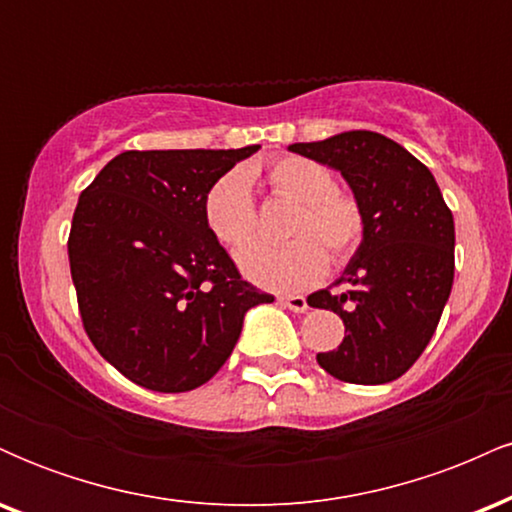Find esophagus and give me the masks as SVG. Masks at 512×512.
Returning <instances> with one entry per match:
<instances>
[{
	"label": "esophagus",
	"instance_id": "esophagus-1",
	"mask_svg": "<svg viewBox=\"0 0 512 512\" xmlns=\"http://www.w3.org/2000/svg\"><path fill=\"white\" fill-rule=\"evenodd\" d=\"M279 303L284 305V308L293 310V313H305V310H308V301H305L303 296H286V298H279Z\"/></svg>",
	"mask_w": 512,
	"mask_h": 512
}]
</instances>
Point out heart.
Returning a JSON list of instances; mask_svg holds the SVG:
<instances>
[{
    "instance_id": "1",
    "label": "heart",
    "mask_w": 512,
    "mask_h": 512,
    "mask_svg": "<svg viewBox=\"0 0 512 512\" xmlns=\"http://www.w3.org/2000/svg\"><path fill=\"white\" fill-rule=\"evenodd\" d=\"M267 182L279 197L298 204L286 243L255 240L238 255L240 272L257 286L296 291L315 284L327 267L354 255L363 238V211L339 190L332 170L305 156H281L267 166ZM204 223L226 248L248 243L257 228L250 180L245 170L223 173L204 195Z\"/></svg>"
}]
</instances>
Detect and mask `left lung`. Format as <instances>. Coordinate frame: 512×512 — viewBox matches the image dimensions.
I'll list each match as a JSON object with an SVG mask.
<instances>
[{
  "label": "left lung",
  "instance_id": "8db88e82",
  "mask_svg": "<svg viewBox=\"0 0 512 512\" xmlns=\"http://www.w3.org/2000/svg\"><path fill=\"white\" fill-rule=\"evenodd\" d=\"M289 151L330 166L349 182L363 211V238L334 284L313 293V308L344 320L342 344L317 363L337 380L383 385L424 354L450 298L455 221L433 173L404 146L354 129Z\"/></svg>",
  "mask_w": 512,
  "mask_h": 512
}]
</instances>
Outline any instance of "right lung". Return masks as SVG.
<instances>
[{
  "instance_id": "add662e5",
  "label": "right lung",
  "mask_w": 512,
  "mask_h": 512,
  "mask_svg": "<svg viewBox=\"0 0 512 512\" xmlns=\"http://www.w3.org/2000/svg\"><path fill=\"white\" fill-rule=\"evenodd\" d=\"M257 149L125 151L81 192L67 248L84 330L146 390L207 383L245 313L274 301L240 279L204 223L209 187Z\"/></svg>"
}]
</instances>
